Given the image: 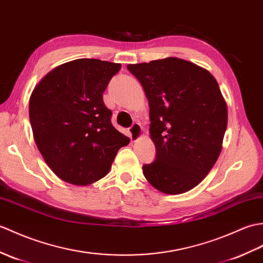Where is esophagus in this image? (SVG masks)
Instances as JSON below:
<instances>
[{"instance_id":"34e87169","label":"esophagus","mask_w":263,"mask_h":263,"mask_svg":"<svg viewBox=\"0 0 263 263\" xmlns=\"http://www.w3.org/2000/svg\"><path fill=\"white\" fill-rule=\"evenodd\" d=\"M130 134H131V140L132 141H138L139 139H141L143 136V129L142 126L139 123H133L130 129Z\"/></svg>"}]
</instances>
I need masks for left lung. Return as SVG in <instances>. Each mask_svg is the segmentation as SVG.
Listing matches in <instances>:
<instances>
[{
    "label": "left lung",
    "instance_id": "obj_1",
    "mask_svg": "<svg viewBox=\"0 0 263 263\" xmlns=\"http://www.w3.org/2000/svg\"><path fill=\"white\" fill-rule=\"evenodd\" d=\"M149 102L150 138L156 160L142 167L158 191H191L211 172L223 148L228 106L211 72L185 59L168 57L127 65Z\"/></svg>",
    "mask_w": 263,
    "mask_h": 263
}]
</instances>
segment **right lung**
Wrapping results in <instances>:
<instances>
[{
  "label": "right lung",
  "instance_id": "1",
  "mask_svg": "<svg viewBox=\"0 0 263 263\" xmlns=\"http://www.w3.org/2000/svg\"><path fill=\"white\" fill-rule=\"evenodd\" d=\"M121 64L76 59L41 79L29 101L33 139L53 174L87 186L105 177L130 139L111 123L103 93Z\"/></svg>",
  "mask_w": 263,
  "mask_h": 263
}]
</instances>
